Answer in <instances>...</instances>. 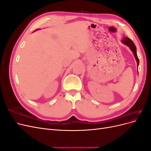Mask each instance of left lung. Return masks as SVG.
<instances>
[{
  "mask_svg": "<svg viewBox=\"0 0 151 151\" xmlns=\"http://www.w3.org/2000/svg\"><path fill=\"white\" fill-rule=\"evenodd\" d=\"M122 43L123 44H125V45H127V46L129 47L130 48V50H132V52H133V53L134 55V57L137 60V68H138V65L139 64V60L138 58L137 55V50H136L137 48H136L135 44L130 38H127V37H124V39L122 40Z\"/></svg>",
  "mask_w": 151,
  "mask_h": 151,
  "instance_id": "8db88e82",
  "label": "left lung"
}]
</instances>
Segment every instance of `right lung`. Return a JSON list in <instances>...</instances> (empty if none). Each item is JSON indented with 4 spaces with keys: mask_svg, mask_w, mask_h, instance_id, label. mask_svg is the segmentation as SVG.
Returning <instances> with one entry per match:
<instances>
[{
    "mask_svg": "<svg viewBox=\"0 0 151 151\" xmlns=\"http://www.w3.org/2000/svg\"><path fill=\"white\" fill-rule=\"evenodd\" d=\"M37 30H38V29H37Z\"/></svg>",
    "mask_w": 151,
    "mask_h": 151,
    "instance_id": "1",
    "label": "right lung"
}]
</instances>
